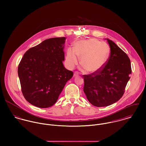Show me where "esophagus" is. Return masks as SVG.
Listing matches in <instances>:
<instances>
[{
    "instance_id": "obj_1",
    "label": "esophagus",
    "mask_w": 146,
    "mask_h": 146,
    "mask_svg": "<svg viewBox=\"0 0 146 146\" xmlns=\"http://www.w3.org/2000/svg\"><path fill=\"white\" fill-rule=\"evenodd\" d=\"M78 75H79V73L78 72H74V76H78Z\"/></svg>"
}]
</instances>
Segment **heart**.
<instances>
[{"mask_svg": "<svg viewBox=\"0 0 146 146\" xmlns=\"http://www.w3.org/2000/svg\"><path fill=\"white\" fill-rule=\"evenodd\" d=\"M109 53L107 44L96 39H89L76 42L74 49L68 48L65 63L70 69L73 68L80 58V64L88 73H95L104 66Z\"/></svg>", "mask_w": 146, "mask_h": 146, "instance_id": "1", "label": "heart"}]
</instances>
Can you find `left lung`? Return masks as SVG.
<instances>
[{
    "instance_id": "8db88e82",
    "label": "left lung",
    "mask_w": 146,
    "mask_h": 146,
    "mask_svg": "<svg viewBox=\"0 0 146 146\" xmlns=\"http://www.w3.org/2000/svg\"><path fill=\"white\" fill-rule=\"evenodd\" d=\"M110 54L98 72L84 75V92L89 102L96 107H105L118 101L125 93L130 78V60L114 42L107 39Z\"/></svg>"
}]
</instances>
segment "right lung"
Instances as JSON below:
<instances>
[{
    "label": "right lung",
    "instance_id": "add662e5",
    "mask_svg": "<svg viewBox=\"0 0 146 146\" xmlns=\"http://www.w3.org/2000/svg\"><path fill=\"white\" fill-rule=\"evenodd\" d=\"M64 37L46 39L30 48L18 67L21 91L26 100L36 107L48 108L57 102L73 72L64 68Z\"/></svg>",
    "mask_w": 146,
    "mask_h": 146
}]
</instances>
